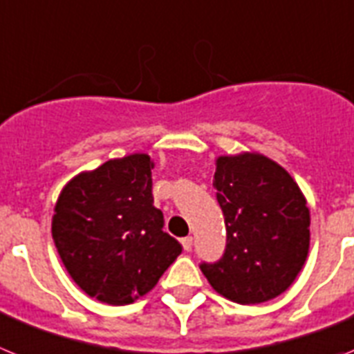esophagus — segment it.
Wrapping results in <instances>:
<instances>
[{
    "label": "esophagus",
    "mask_w": 354,
    "mask_h": 354,
    "mask_svg": "<svg viewBox=\"0 0 354 354\" xmlns=\"http://www.w3.org/2000/svg\"><path fill=\"white\" fill-rule=\"evenodd\" d=\"M181 245H183V250L185 251L192 250V236H185V239H181Z\"/></svg>",
    "instance_id": "34e87169"
}]
</instances>
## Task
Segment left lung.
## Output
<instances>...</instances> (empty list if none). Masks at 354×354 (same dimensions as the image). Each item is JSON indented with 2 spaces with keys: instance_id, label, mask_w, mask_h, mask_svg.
<instances>
[{
  "instance_id": "1",
  "label": "left lung",
  "mask_w": 354,
  "mask_h": 354,
  "mask_svg": "<svg viewBox=\"0 0 354 354\" xmlns=\"http://www.w3.org/2000/svg\"><path fill=\"white\" fill-rule=\"evenodd\" d=\"M215 198L226 224V250L203 262L208 283L221 296L257 305L287 290L305 266L310 210L294 178L258 153L219 156Z\"/></svg>"
}]
</instances>
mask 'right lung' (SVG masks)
I'll return each instance as SVG.
<instances>
[{"instance_id":"obj_1","label":"right lung","mask_w":354,"mask_h":354,"mask_svg":"<svg viewBox=\"0 0 354 354\" xmlns=\"http://www.w3.org/2000/svg\"><path fill=\"white\" fill-rule=\"evenodd\" d=\"M151 169L144 153L109 160L58 196L51 223L57 251L75 283L101 303H133L181 253L153 205Z\"/></svg>"}]
</instances>
